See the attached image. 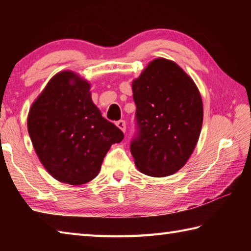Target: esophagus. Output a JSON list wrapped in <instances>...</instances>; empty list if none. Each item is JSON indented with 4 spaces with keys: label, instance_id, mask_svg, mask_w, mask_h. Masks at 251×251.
Masks as SVG:
<instances>
[{
    "label": "esophagus",
    "instance_id": "esophagus-1",
    "mask_svg": "<svg viewBox=\"0 0 251 251\" xmlns=\"http://www.w3.org/2000/svg\"><path fill=\"white\" fill-rule=\"evenodd\" d=\"M116 126L123 131V133H125V130H126V123H125V121H118V122H116Z\"/></svg>",
    "mask_w": 251,
    "mask_h": 251
}]
</instances>
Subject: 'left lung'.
<instances>
[{
    "instance_id": "8db88e82",
    "label": "left lung",
    "mask_w": 251,
    "mask_h": 251,
    "mask_svg": "<svg viewBox=\"0 0 251 251\" xmlns=\"http://www.w3.org/2000/svg\"><path fill=\"white\" fill-rule=\"evenodd\" d=\"M139 136L130 144L137 169L151 177L177 173L201 135L203 107L193 78L171 59L148 63L131 83Z\"/></svg>"
}]
</instances>
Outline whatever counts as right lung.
I'll return each instance as SVG.
<instances>
[{
	"label": "right lung",
	"instance_id": "add662e5",
	"mask_svg": "<svg viewBox=\"0 0 251 251\" xmlns=\"http://www.w3.org/2000/svg\"><path fill=\"white\" fill-rule=\"evenodd\" d=\"M27 130L50 175L73 186L94 179L110 146L124 138L93 103L88 80L72 71L54 75L33 101Z\"/></svg>",
	"mask_w": 251,
	"mask_h": 251
}]
</instances>
